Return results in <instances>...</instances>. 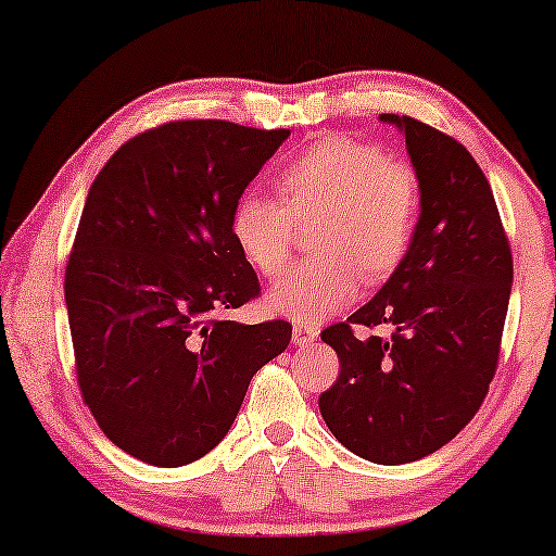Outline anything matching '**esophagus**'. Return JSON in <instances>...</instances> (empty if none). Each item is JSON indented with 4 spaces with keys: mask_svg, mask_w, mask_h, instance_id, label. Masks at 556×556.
Wrapping results in <instances>:
<instances>
[{
    "mask_svg": "<svg viewBox=\"0 0 556 556\" xmlns=\"http://www.w3.org/2000/svg\"><path fill=\"white\" fill-rule=\"evenodd\" d=\"M318 339V326L316 324H295L293 326V344L311 346Z\"/></svg>",
    "mask_w": 556,
    "mask_h": 556,
    "instance_id": "esophagus-1",
    "label": "esophagus"
}]
</instances>
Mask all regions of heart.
<instances>
[{"mask_svg": "<svg viewBox=\"0 0 556 556\" xmlns=\"http://www.w3.org/2000/svg\"><path fill=\"white\" fill-rule=\"evenodd\" d=\"M283 202L245 192L230 212V238L250 268L276 278L293 255L295 223L316 217L318 255L295 265L268 293L273 314L316 324L354 301L364 283H382L407 255L420 212V181L407 162L375 143L326 136L278 174Z\"/></svg>", "mask_w": 556, "mask_h": 556, "instance_id": "1", "label": "heart"}]
</instances>
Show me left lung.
Wrapping results in <instances>:
<instances>
[{"mask_svg":"<svg viewBox=\"0 0 556 556\" xmlns=\"http://www.w3.org/2000/svg\"><path fill=\"white\" fill-rule=\"evenodd\" d=\"M379 121L405 134L420 181V219L407 255L379 293L321 331L339 379L318 397L333 438L364 460H420L458 435L496 375L514 261L491 185L476 159L409 116ZM393 337H353L354 325Z\"/></svg>","mask_w":556,"mask_h":556,"instance_id":"8db88e82","label":"left lung"}]
</instances>
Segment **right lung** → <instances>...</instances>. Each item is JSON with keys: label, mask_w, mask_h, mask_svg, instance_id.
Wrapping results in <instances>:
<instances>
[{"label": "right lung", "mask_w": 556, "mask_h": 556, "mask_svg": "<svg viewBox=\"0 0 556 556\" xmlns=\"http://www.w3.org/2000/svg\"><path fill=\"white\" fill-rule=\"evenodd\" d=\"M291 131L169 121L113 154L83 207L65 303L83 402L149 466L200 460L291 324L223 321L261 293L230 212Z\"/></svg>", "instance_id": "1"}]
</instances>
